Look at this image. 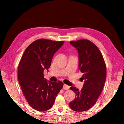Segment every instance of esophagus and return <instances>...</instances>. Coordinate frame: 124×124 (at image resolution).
I'll return each instance as SVG.
<instances>
[{
	"mask_svg": "<svg viewBox=\"0 0 124 124\" xmlns=\"http://www.w3.org/2000/svg\"><path fill=\"white\" fill-rule=\"evenodd\" d=\"M63 90H68L69 89H70V86H69L68 85H66V84H64L63 87Z\"/></svg>",
	"mask_w": 124,
	"mask_h": 124,
	"instance_id": "1",
	"label": "esophagus"
}]
</instances>
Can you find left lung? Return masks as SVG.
Masks as SVG:
<instances>
[{"instance_id":"1","label":"left lung","mask_w":124,"mask_h":124,"mask_svg":"<svg viewBox=\"0 0 124 124\" xmlns=\"http://www.w3.org/2000/svg\"><path fill=\"white\" fill-rule=\"evenodd\" d=\"M70 44L79 53V67L85 80L81 90L74 86L70 90L75 93L70 107L76 112H84L92 107L101 93L106 79L107 70L104 58L99 49L87 39L71 41Z\"/></svg>"}]
</instances>
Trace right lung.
<instances>
[{
	"label": "right lung",
	"instance_id": "1",
	"mask_svg": "<svg viewBox=\"0 0 124 124\" xmlns=\"http://www.w3.org/2000/svg\"><path fill=\"white\" fill-rule=\"evenodd\" d=\"M63 43V41L38 39L27 47L21 59L18 81L27 102L36 110L50 109L62 89V81H47L44 77V70L50 68L54 54Z\"/></svg>",
	"mask_w": 124,
	"mask_h": 124
}]
</instances>
